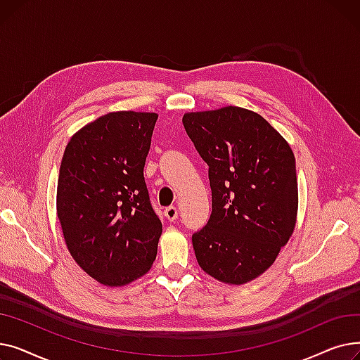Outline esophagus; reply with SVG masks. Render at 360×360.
<instances>
[{
	"mask_svg": "<svg viewBox=\"0 0 360 360\" xmlns=\"http://www.w3.org/2000/svg\"><path fill=\"white\" fill-rule=\"evenodd\" d=\"M165 216H166V219H167V220L174 221V220L178 217V209H176L175 205H169V207H166V209H165Z\"/></svg>",
	"mask_w": 360,
	"mask_h": 360,
	"instance_id": "1",
	"label": "esophagus"
}]
</instances>
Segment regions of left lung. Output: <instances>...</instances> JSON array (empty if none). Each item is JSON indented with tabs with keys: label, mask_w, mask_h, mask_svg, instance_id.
<instances>
[{
	"label": "left lung",
	"mask_w": 360,
	"mask_h": 360,
	"mask_svg": "<svg viewBox=\"0 0 360 360\" xmlns=\"http://www.w3.org/2000/svg\"><path fill=\"white\" fill-rule=\"evenodd\" d=\"M182 122L209 165L212 186V216L193 235L197 261L212 277L243 285L271 266L293 233V151L266 120L243 108L190 112Z\"/></svg>",
	"instance_id": "8db88e82"
}]
</instances>
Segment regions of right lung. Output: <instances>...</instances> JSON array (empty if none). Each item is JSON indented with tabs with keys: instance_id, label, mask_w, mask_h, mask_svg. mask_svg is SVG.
<instances>
[{
	"instance_id": "add662e5",
	"label": "right lung",
	"mask_w": 360,
	"mask_h": 360,
	"mask_svg": "<svg viewBox=\"0 0 360 360\" xmlns=\"http://www.w3.org/2000/svg\"><path fill=\"white\" fill-rule=\"evenodd\" d=\"M158 113L110 112L68 141L56 213L74 261L105 286H124L153 266L162 221L151 207L144 163Z\"/></svg>"
}]
</instances>
